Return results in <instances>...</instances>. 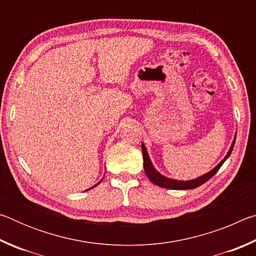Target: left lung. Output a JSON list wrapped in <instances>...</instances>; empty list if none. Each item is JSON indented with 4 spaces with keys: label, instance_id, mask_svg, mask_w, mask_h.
I'll return each mask as SVG.
<instances>
[{
    "label": "left lung",
    "instance_id": "8db88e82",
    "mask_svg": "<svg viewBox=\"0 0 256 256\" xmlns=\"http://www.w3.org/2000/svg\"><path fill=\"white\" fill-rule=\"evenodd\" d=\"M235 140L236 138H234L232 141V144L230 146V149H229L228 154H226V157H224L222 162H220L218 166L214 167V170L211 172H208V174L203 175L201 177H198V178L196 180H170V178H167V177H164L162 175H160L159 172L154 170V167L152 166V164L150 162V158L148 156V152H146V149L144 144H142L141 148H142V154H144V172L146 176H148V178L154 184L160 186V188H170V190H192V188H196L198 186H201L202 184H204L206 180H209L212 176L214 174H216V172L220 170V167L222 166V164L226 162V159L230 156L232 151L234 149V146H235Z\"/></svg>",
    "mask_w": 256,
    "mask_h": 256
}]
</instances>
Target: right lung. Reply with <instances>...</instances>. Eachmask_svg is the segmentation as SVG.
Returning a JSON list of instances; mask_svg holds the SVG:
<instances>
[{"instance_id": "1", "label": "right lung", "mask_w": 256, "mask_h": 256, "mask_svg": "<svg viewBox=\"0 0 256 256\" xmlns=\"http://www.w3.org/2000/svg\"><path fill=\"white\" fill-rule=\"evenodd\" d=\"M99 183H100V182H99ZM99 183H98V184H99ZM89 190H90V188H89Z\"/></svg>"}]
</instances>
